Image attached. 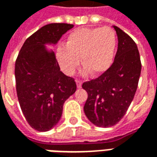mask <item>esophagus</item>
Wrapping results in <instances>:
<instances>
[{
  "label": "esophagus",
  "instance_id": "1",
  "mask_svg": "<svg viewBox=\"0 0 157 157\" xmlns=\"http://www.w3.org/2000/svg\"><path fill=\"white\" fill-rule=\"evenodd\" d=\"M75 82H76V86H77V87H78V88H81L82 85V81H80V80H78V79H76V80H75Z\"/></svg>",
  "mask_w": 157,
  "mask_h": 157
}]
</instances>
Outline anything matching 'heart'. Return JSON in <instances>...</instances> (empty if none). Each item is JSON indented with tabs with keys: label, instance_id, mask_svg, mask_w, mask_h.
I'll use <instances>...</instances> for the list:
<instances>
[{
	"label": "heart",
	"instance_id": "heart-1",
	"mask_svg": "<svg viewBox=\"0 0 157 157\" xmlns=\"http://www.w3.org/2000/svg\"><path fill=\"white\" fill-rule=\"evenodd\" d=\"M65 46H59L56 50V59L64 73L72 75L81 59L86 71L92 75H101L113 62L116 33L108 26L75 29L68 35Z\"/></svg>",
	"mask_w": 157,
	"mask_h": 157
}]
</instances>
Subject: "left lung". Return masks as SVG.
Segmentation results:
<instances>
[{"instance_id": "8db88e82", "label": "left lung", "mask_w": 157, "mask_h": 157, "mask_svg": "<svg viewBox=\"0 0 157 157\" xmlns=\"http://www.w3.org/2000/svg\"><path fill=\"white\" fill-rule=\"evenodd\" d=\"M118 50L110 68L98 78L86 82L87 92L84 112L98 127H111L120 121L135 97L141 71V61L135 42L117 26Z\"/></svg>"}]
</instances>
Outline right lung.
<instances>
[{
    "mask_svg": "<svg viewBox=\"0 0 157 157\" xmlns=\"http://www.w3.org/2000/svg\"><path fill=\"white\" fill-rule=\"evenodd\" d=\"M73 27L68 23L42 27L24 42L16 60L19 104L29 124L38 131H48L58 124L64 102L76 90L74 78L60 71L55 52L44 46L55 44Z\"/></svg>",
    "mask_w": 157,
    "mask_h": 157,
    "instance_id": "right-lung-1",
    "label": "right lung"
}]
</instances>
